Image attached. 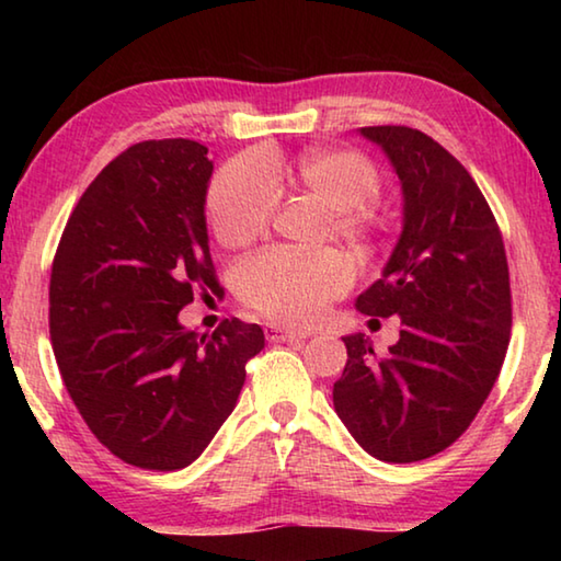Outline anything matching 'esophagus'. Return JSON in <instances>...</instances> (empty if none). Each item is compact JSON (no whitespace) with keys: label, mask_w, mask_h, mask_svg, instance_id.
Returning a JSON list of instances; mask_svg holds the SVG:
<instances>
[{"label":"esophagus","mask_w":561,"mask_h":561,"mask_svg":"<svg viewBox=\"0 0 561 561\" xmlns=\"http://www.w3.org/2000/svg\"><path fill=\"white\" fill-rule=\"evenodd\" d=\"M264 336L272 344H279V341H301L307 339L309 334L307 331H297V329H287V327H279V324H267L264 327Z\"/></svg>","instance_id":"34e87169"}]
</instances>
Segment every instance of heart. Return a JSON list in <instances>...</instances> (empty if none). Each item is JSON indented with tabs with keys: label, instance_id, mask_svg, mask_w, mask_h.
<instances>
[{
	"label": "heart",
	"instance_id": "obj_1",
	"mask_svg": "<svg viewBox=\"0 0 561 561\" xmlns=\"http://www.w3.org/2000/svg\"><path fill=\"white\" fill-rule=\"evenodd\" d=\"M289 173L339 210V230L351 240L374 232L371 207L381 197V175L366 156L346 148H311L297 158ZM279 160L262 153H242L220 168L207 193L217 240L240 247L267 230L279 205ZM354 270L336 250L304 252L270 247L244 260L237 270V289L247 307L287 324H307L331 299L348 289Z\"/></svg>",
	"mask_w": 561,
	"mask_h": 561
}]
</instances>
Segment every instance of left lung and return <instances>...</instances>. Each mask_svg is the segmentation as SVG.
<instances>
[{
	"label": "left lung",
	"mask_w": 561,
	"mask_h": 561,
	"mask_svg": "<svg viewBox=\"0 0 561 561\" xmlns=\"http://www.w3.org/2000/svg\"><path fill=\"white\" fill-rule=\"evenodd\" d=\"M403 187V232L383 277L356 299L368 317H401L378 356L344 336L334 408L356 443L386 462H415L468 431L495 386L512 329L502 232L472 175L438 140L408 126H368Z\"/></svg>",
	"instance_id": "1"
}]
</instances>
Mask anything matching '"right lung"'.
<instances>
[{"label":"right lung","instance_id":"add662e5","mask_svg":"<svg viewBox=\"0 0 561 561\" xmlns=\"http://www.w3.org/2000/svg\"><path fill=\"white\" fill-rule=\"evenodd\" d=\"M207 148L144 140L81 195L56 247L49 334L66 391L99 443L144 470H180L232 413L264 331L225 319L213 334L178 321L217 294L207 247Z\"/></svg>","mask_w":561,"mask_h":561}]
</instances>
